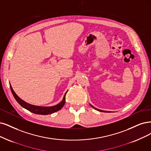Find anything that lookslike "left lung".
Listing matches in <instances>:
<instances>
[{
  "label": "left lung",
  "mask_w": 151,
  "mask_h": 151,
  "mask_svg": "<svg viewBox=\"0 0 151 151\" xmlns=\"http://www.w3.org/2000/svg\"><path fill=\"white\" fill-rule=\"evenodd\" d=\"M90 106L91 107H93L94 109H96V110H98V111H101V112H109V111H103V110H100V109H97V108H94V107H93L92 105H91L90 104Z\"/></svg>",
  "instance_id": "left-lung-1"
}]
</instances>
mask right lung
I'll list each match as a JSON object with an SVG mask.
<instances>
[{
	"label": "right lung",
	"instance_id": "obj_1",
	"mask_svg": "<svg viewBox=\"0 0 151 151\" xmlns=\"http://www.w3.org/2000/svg\"><path fill=\"white\" fill-rule=\"evenodd\" d=\"M10 90H11V91H12V93L13 94L14 97L15 98L16 101L18 102V103L21 106L25 108L27 110H29V111H30V112L37 114L47 115V114H52L53 113L57 112V111H59L60 109L62 108L65 103V96H66V94L67 91L65 94L63 100L60 103H58V104L55 105V106H53L45 107V106H38L32 105V104L26 103L25 101H23V100L20 99L17 95L14 92V91L13 90V89L10 85Z\"/></svg>",
	"mask_w": 151,
	"mask_h": 151
}]
</instances>
